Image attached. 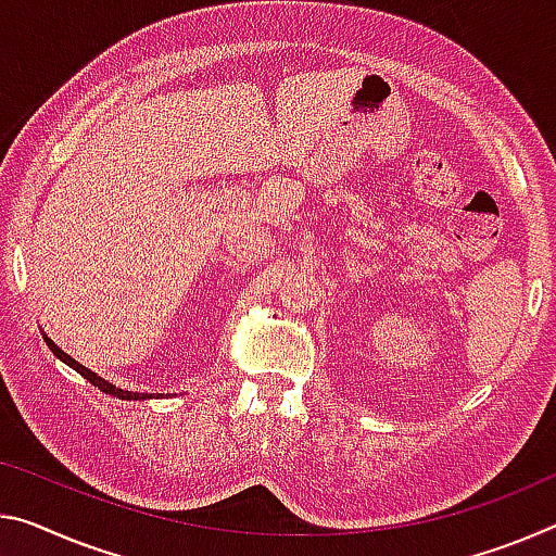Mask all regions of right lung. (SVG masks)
I'll return each instance as SVG.
<instances>
[{
  "label": "right lung",
  "mask_w": 556,
  "mask_h": 556,
  "mask_svg": "<svg viewBox=\"0 0 556 556\" xmlns=\"http://www.w3.org/2000/svg\"><path fill=\"white\" fill-rule=\"evenodd\" d=\"M43 341H47V346H49L51 351H54L56 358H61V361H64V364L72 366L74 371H78V374H81V376L86 378V381H91L93 386H99V389H101L103 393H111L113 399H121V401H146V399H155V395H161V393H138V391H123V389H116V386L105 381V378L96 376V374L91 371V368L81 366V364H78V361H74L68 354H64V351H61V349L56 346V343L51 341L49 337H43Z\"/></svg>",
  "instance_id": "right-lung-1"
}]
</instances>
